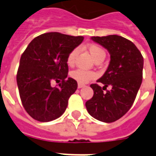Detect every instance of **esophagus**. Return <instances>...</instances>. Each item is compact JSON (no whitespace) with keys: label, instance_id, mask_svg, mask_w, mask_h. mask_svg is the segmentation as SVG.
<instances>
[{"label":"esophagus","instance_id":"obj_1","mask_svg":"<svg viewBox=\"0 0 156 156\" xmlns=\"http://www.w3.org/2000/svg\"><path fill=\"white\" fill-rule=\"evenodd\" d=\"M84 86H85V85H84V84H81V83H78V88H83V87H84Z\"/></svg>","mask_w":156,"mask_h":156}]
</instances>
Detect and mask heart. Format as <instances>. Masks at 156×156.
Here are the masks:
<instances>
[{
	"label": "heart",
	"mask_w": 156,
	"mask_h": 156,
	"mask_svg": "<svg viewBox=\"0 0 156 156\" xmlns=\"http://www.w3.org/2000/svg\"><path fill=\"white\" fill-rule=\"evenodd\" d=\"M88 51L93 57V59L96 61L98 58H100L101 56H105V52L104 50L100 47H99L98 45L91 44L88 47ZM78 53V48H74L72 50L69 54L68 55L67 57V63L69 66H73L74 64V61ZM96 73L93 71H88L84 70V69H78L76 70H73L71 72V77L78 82V83L81 84H85L87 83L89 81L92 80L94 78H96Z\"/></svg>",
	"instance_id": "b5f03b06"
}]
</instances>
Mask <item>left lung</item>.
Segmentation results:
<instances>
[{"mask_svg":"<svg viewBox=\"0 0 156 156\" xmlns=\"http://www.w3.org/2000/svg\"><path fill=\"white\" fill-rule=\"evenodd\" d=\"M90 39L108 50L110 61L104 75L97 80L104 87L90 85L94 95L86 102V107L92 117L111 123L123 116L134 102L143 81V57L134 44L122 36ZM108 85L112 89L104 93L102 89Z\"/></svg>","mask_w":156,"mask_h":156,"instance_id":"left-lung-1","label":"left lung"}]
</instances>
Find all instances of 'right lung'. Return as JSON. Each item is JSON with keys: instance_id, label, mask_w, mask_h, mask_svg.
I'll return each mask as SVG.
<instances>
[{"instance_id": "obj_1", "label": "right lung", "mask_w": 156, "mask_h": 156, "mask_svg": "<svg viewBox=\"0 0 156 156\" xmlns=\"http://www.w3.org/2000/svg\"><path fill=\"white\" fill-rule=\"evenodd\" d=\"M84 37L48 32L35 37L21 56L17 83L24 108L32 118L48 122L65 112L78 83L67 78V57ZM53 80L58 88L51 87Z\"/></svg>"}]
</instances>
